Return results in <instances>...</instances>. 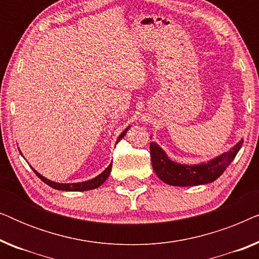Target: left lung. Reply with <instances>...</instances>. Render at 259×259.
<instances>
[{
  "instance_id": "left-lung-1",
  "label": "left lung",
  "mask_w": 259,
  "mask_h": 259,
  "mask_svg": "<svg viewBox=\"0 0 259 259\" xmlns=\"http://www.w3.org/2000/svg\"><path fill=\"white\" fill-rule=\"evenodd\" d=\"M243 145L240 140L232 150L219 157L199 165H180L169 160L167 155L157 144L150 145L151 161L155 175L162 182L173 186H193L214 182L228 168Z\"/></svg>"
}]
</instances>
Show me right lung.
<instances>
[{"instance_id":"obj_1","label":"right lung","mask_w":259,"mask_h":259,"mask_svg":"<svg viewBox=\"0 0 259 259\" xmlns=\"http://www.w3.org/2000/svg\"><path fill=\"white\" fill-rule=\"evenodd\" d=\"M128 128H130V127H128ZM128 128H126L121 134H120L119 138H118V140H116V143H118V141H120L123 137H125V134H126L127 131H128ZM111 169H112V164L109 165L108 167L106 168L105 171L101 173V175H99L98 177H95V178L91 179V180H87V182L73 183V184H60V183L51 182V180H48L47 178H45V177H42L40 173H37L34 168H33V171L36 173V176L42 180V182L46 183V184H47V185H49V186L53 187V189H55V190H61V191H88V190L97 189V187L100 186L101 184H104L105 180L108 178L109 173H111Z\"/></svg>"}]
</instances>
